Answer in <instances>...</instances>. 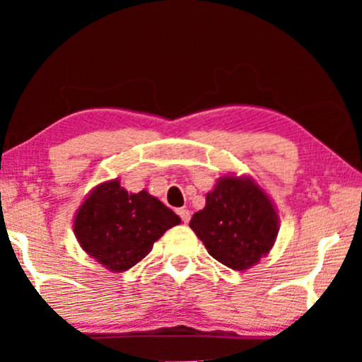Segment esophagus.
I'll return each instance as SVG.
<instances>
[{
    "label": "esophagus",
    "instance_id": "1",
    "mask_svg": "<svg viewBox=\"0 0 362 362\" xmlns=\"http://www.w3.org/2000/svg\"><path fill=\"white\" fill-rule=\"evenodd\" d=\"M177 216L181 217V221L185 222V224H187V222H189V219H191V212L187 209H177Z\"/></svg>",
    "mask_w": 362,
    "mask_h": 362
}]
</instances>
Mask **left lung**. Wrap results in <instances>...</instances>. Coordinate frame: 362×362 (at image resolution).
<instances>
[{"instance_id":"1","label":"left lung","mask_w":362,"mask_h":362,"mask_svg":"<svg viewBox=\"0 0 362 362\" xmlns=\"http://www.w3.org/2000/svg\"><path fill=\"white\" fill-rule=\"evenodd\" d=\"M189 227L217 262L245 270L269 254L279 234V216L254 180L222 176Z\"/></svg>"}]
</instances>
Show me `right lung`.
<instances>
[{
	"label": "right lung",
	"mask_w": 362,
	"mask_h": 362,
	"mask_svg": "<svg viewBox=\"0 0 362 362\" xmlns=\"http://www.w3.org/2000/svg\"><path fill=\"white\" fill-rule=\"evenodd\" d=\"M180 222L170 207L146 191L133 194L112 180L97 186L78 207L74 234L98 264L123 272L145 259L153 244Z\"/></svg>",
	"instance_id": "obj_1"
}]
</instances>
